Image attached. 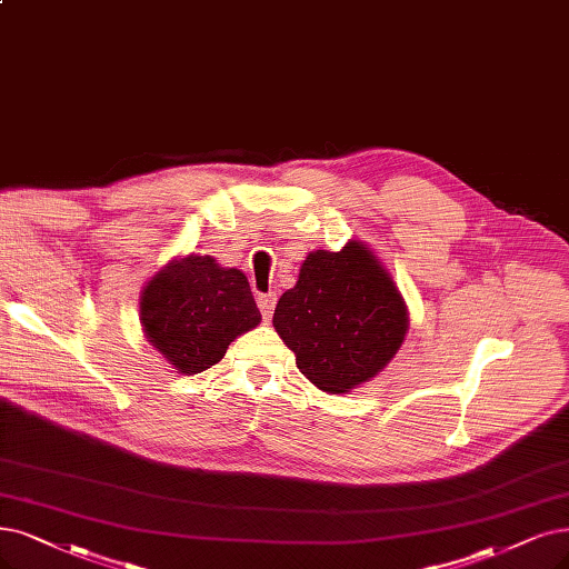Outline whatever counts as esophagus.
Wrapping results in <instances>:
<instances>
[{"label":"esophagus","instance_id":"1","mask_svg":"<svg viewBox=\"0 0 569 569\" xmlns=\"http://www.w3.org/2000/svg\"><path fill=\"white\" fill-rule=\"evenodd\" d=\"M258 307H260V311H262V319L269 321L271 313H273V307H277V296H273V292H267V296H260V298H258Z\"/></svg>","mask_w":569,"mask_h":569}]
</instances>
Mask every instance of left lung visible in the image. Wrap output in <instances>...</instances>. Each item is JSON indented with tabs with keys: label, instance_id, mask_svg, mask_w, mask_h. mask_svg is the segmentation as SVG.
<instances>
[{
	"label": "left lung",
	"instance_id": "1",
	"mask_svg": "<svg viewBox=\"0 0 569 569\" xmlns=\"http://www.w3.org/2000/svg\"><path fill=\"white\" fill-rule=\"evenodd\" d=\"M271 323L307 380L342 396L391 363L410 319L391 271L368 243L351 239L340 252H309Z\"/></svg>",
	"mask_w": 569,
	"mask_h": 569
}]
</instances>
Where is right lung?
<instances>
[{
    "instance_id": "right-lung-1",
    "label": "right lung",
    "mask_w": 569,
    "mask_h": 569,
    "mask_svg": "<svg viewBox=\"0 0 569 569\" xmlns=\"http://www.w3.org/2000/svg\"><path fill=\"white\" fill-rule=\"evenodd\" d=\"M140 326L178 375L216 366L239 335L260 326L246 273L213 256H176L140 290Z\"/></svg>"
}]
</instances>
